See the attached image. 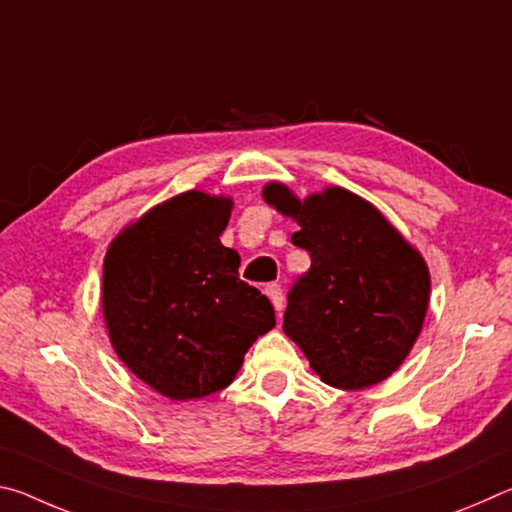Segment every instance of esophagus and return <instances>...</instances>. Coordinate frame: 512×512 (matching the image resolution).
<instances>
[{
    "mask_svg": "<svg viewBox=\"0 0 512 512\" xmlns=\"http://www.w3.org/2000/svg\"><path fill=\"white\" fill-rule=\"evenodd\" d=\"M266 296L271 298L273 307L277 311V316H280V311L284 309V293L280 289V284H266Z\"/></svg>",
    "mask_w": 512,
    "mask_h": 512,
    "instance_id": "esophagus-1",
    "label": "esophagus"
}]
</instances>
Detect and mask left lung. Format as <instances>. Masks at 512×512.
I'll use <instances>...</instances> for the list:
<instances>
[{
    "instance_id": "left-lung-1",
    "label": "left lung",
    "mask_w": 512,
    "mask_h": 512,
    "mask_svg": "<svg viewBox=\"0 0 512 512\" xmlns=\"http://www.w3.org/2000/svg\"><path fill=\"white\" fill-rule=\"evenodd\" d=\"M264 198L298 221L291 244L311 257L289 289L284 334L329 386L357 391L384 381L411 352L427 314L424 259L348 189H325L300 203L271 183Z\"/></svg>"
}]
</instances>
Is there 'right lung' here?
Listing matches in <instances>:
<instances>
[{
    "mask_svg": "<svg viewBox=\"0 0 512 512\" xmlns=\"http://www.w3.org/2000/svg\"><path fill=\"white\" fill-rule=\"evenodd\" d=\"M230 207L228 198L180 194L121 232L103 262L112 348L171 400L219 393L275 325L273 305L239 280V253L219 239Z\"/></svg>",
    "mask_w": 512,
    "mask_h": 512,
    "instance_id": "add662e5",
    "label": "right lung"
}]
</instances>
